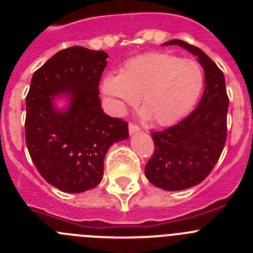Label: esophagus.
Returning <instances> with one entry per match:
<instances>
[{
	"instance_id": "obj_1",
	"label": "esophagus",
	"mask_w": 253,
	"mask_h": 253,
	"mask_svg": "<svg viewBox=\"0 0 253 253\" xmlns=\"http://www.w3.org/2000/svg\"><path fill=\"white\" fill-rule=\"evenodd\" d=\"M138 131H140L139 126L135 124H133V123H130V124H129V133L134 134V133H138Z\"/></svg>"
}]
</instances>
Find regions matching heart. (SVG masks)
I'll list each match as a JSON object with an SVG mask.
<instances>
[{"label":"heart","instance_id":"obj_1","mask_svg":"<svg viewBox=\"0 0 253 253\" xmlns=\"http://www.w3.org/2000/svg\"><path fill=\"white\" fill-rule=\"evenodd\" d=\"M203 86L204 73L195 60L148 53L126 62L120 75H107L101 91L118 114L140 99L144 118H152L157 125H171L195 105Z\"/></svg>","mask_w":253,"mask_h":253}]
</instances>
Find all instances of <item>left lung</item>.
Masks as SVG:
<instances>
[{
  "instance_id": "obj_1",
  "label": "left lung",
  "mask_w": 253,
  "mask_h": 253,
  "mask_svg": "<svg viewBox=\"0 0 253 253\" xmlns=\"http://www.w3.org/2000/svg\"><path fill=\"white\" fill-rule=\"evenodd\" d=\"M162 45H178L196 55L205 76L195 110L171 128L152 133L154 153L146 165V177L160 189L180 191L200 184L218 162L227 139L229 100L224 75L202 49L178 39Z\"/></svg>"
}]
</instances>
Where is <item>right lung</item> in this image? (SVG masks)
Returning <instances> with one entry per match:
<instances>
[{"instance_id": "1", "label": "right lung", "mask_w": 253, "mask_h": 253, "mask_svg": "<svg viewBox=\"0 0 253 253\" xmlns=\"http://www.w3.org/2000/svg\"><path fill=\"white\" fill-rule=\"evenodd\" d=\"M109 55L72 46L55 53L33 75L26 96L25 138L44 180L64 193H84L104 176L114 143L129 137L128 123L104 113L99 82ZM66 98L58 109L55 100Z\"/></svg>"}]
</instances>
